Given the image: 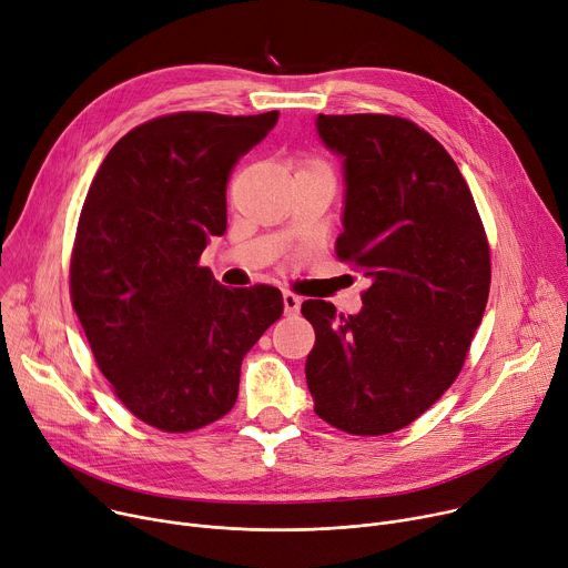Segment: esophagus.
Returning <instances> with one entry per match:
<instances>
[{
  "mask_svg": "<svg viewBox=\"0 0 568 568\" xmlns=\"http://www.w3.org/2000/svg\"><path fill=\"white\" fill-rule=\"evenodd\" d=\"M298 308H301V298L296 294H292V292H285L283 294V311H285V315H296Z\"/></svg>",
  "mask_w": 568,
  "mask_h": 568,
  "instance_id": "1",
  "label": "esophagus"
}]
</instances>
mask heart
<instances>
[{"mask_svg":"<svg viewBox=\"0 0 568 568\" xmlns=\"http://www.w3.org/2000/svg\"><path fill=\"white\" fill-rule=\"evenodd\" d=\"M311 166H317V164H311Z\"/></svg>","mask_w":568,"mask_h":568,"instance_id":"b5f03b06","label":"heart"}]
</instances>
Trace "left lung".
Returning a JSON list of instances; mask_svg holds the SVG:
<instances>
[{
    "instance_id": "left-lung-1",
    "label": "left lung",
    "mask_w": 568,
    "mask_h": 568,
    "mask_svg": "<svg viewBox=\"0 0 568 568\" xmlns=\"http://www.w3.org/2000/svg\"><path fill=\"white\" fill-rule=\"evenodd\" d=\"M315 128L343 160L337 255L369 287L349 317L304 301L315 328L306 382L322 420L382 436L410 425L457 379L486 308L488 244L462 171L432 134L386 113H320Z\"/></svg>"
}]
</instances>
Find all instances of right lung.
<instances>
[{
	"label": "right lung",
	"instance_id": "add662e5",
	"mask_svg": "<svg viewBox=\"0 0 568 568\" xmlns=\"http://www.w3.org/2000/svg\"><path fill=\"white\" fill-rule=\"evenodd\" d=\"M182 111L109 150L70 260L72 308L98 367L139 420L192 432L229 413L246 352L283 315L276 287L229 290L199 257L225 233L235 162L276 125Z\"/></svg>",
	"mask_w": 568,
	"mask_h": 568
}]
</instances>
